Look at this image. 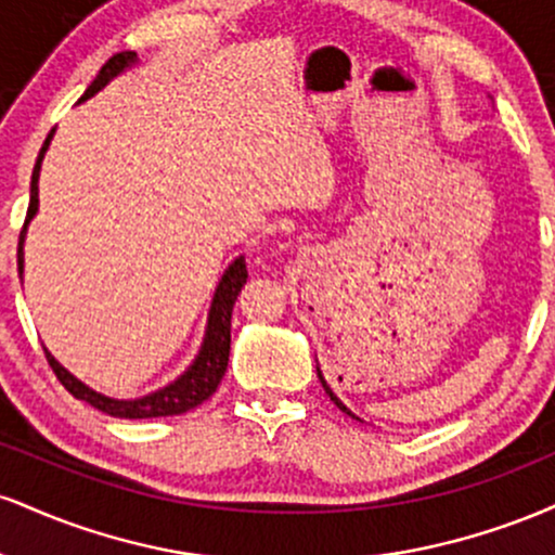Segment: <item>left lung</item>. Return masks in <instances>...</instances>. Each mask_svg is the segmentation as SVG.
<instances>
[{
  "label": "left lung",
  "instance_id": "left-lung-1",
  "mask_svg": "<svg viewBox=\"0 0 555 555\" xmlns=\"http://www.w3.org/2000/svg\"><path fill=\"white\" fill-rule=\"evenodd\" d=\"M315 371H318V378H321V384H323V388H326V393H328V397H331V401H334V404H336V406H339V410H341V412H347V415H349V417L360 420L358 415H354V412H352V410H349V406H347V404H344V401H341L339 397H336V393H334V388H331V386L326 384V378H323L321 367H318V365H315Z\"/></svg>",
  "mask_w": 555,
  "mask_h": 555
}]
</instances>
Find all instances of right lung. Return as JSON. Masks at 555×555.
Returning a JSON list of instances; mask_svg holds the SVG:
<instances>
[{"label":"right lung","instance_id":"1","mask_svg":"<svg viewBox=\"0 0 555 555\" xmlns=\"http://www.w3.org/2000/svg\"><path fill=\"white\" fill-rule=\"evenodd\" d=\"M138 65V54L135 52H119L114 54L104 67L99 69L95 80L86 88V93L80 95L78 104L88 101L91 95L99 91H104L109 82L122 75L125 69ZM54 130L49 132L47 140H43L41 151H38L36 167H34V177H30V203H28V214H25V224L21 232V242H17V271L23 276V266H25V232H28V224L36 219L38 214V177H41V162L47 156L49 145H52ZM247 282V263L245 256H237L232 263L227 266V271L221 273L219 286H216L214 299H211V310H208V323H206V336H203L201 349H197L195 360L190 362V367L182 375H177L175 380L167 386L156 388V391L145 393V397H135V399H114L106 397V393L95 391V388L86 386L80 378H75L73 373L67 371L65 365H60V360L54 358L52 352L47 349V360L52 365V371L56 373V378L62 380V386L73 393L75 399L88 401V404L101 410L104 415L112 417H125V420H145V417H169V415H182V412L193 410V406L203 404L211 393L219 388L221 378L227 373V362H229V344H232V310L234 302H237L240 289Z\"/></svg>","mask_w":555,"mask_h":555}]
</instances>
